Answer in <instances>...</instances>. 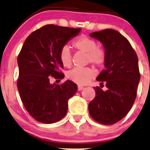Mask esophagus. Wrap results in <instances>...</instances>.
I'll list each match as a JSON object with an SVG mask.
<instances>
[{
	"label": "esophagus",
	"mask_w": 150,
	"mask_h": 150,
	"mask_svg": "<svg viewBox=\"0 0 150 150\" xmlns=\"http://www.w3.org/2000/svg\"><path fill=\"white\" fill-rule=\"evenodd\" d=\"M83 86H78V91H81V90H83Z\"/></svg>",
	"instance_id": "34e87169"
}]
</instances>
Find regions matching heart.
<instances>
[{"instance_id": "heart-1", "label": "heart", "mask_w": 150, "mask_h": 150, "mask_svg": "<svg viewBox=\"0 0 150 150\" xmlns=\"http://www.w3.org/2000/svg\"><path fill=\"white\" fill-rule=\"evenodd\" d=\"M74 48L87 54V62L96 67L103 66L107 59V54L104 48L97 47L96 40L86 35H81L72 42ZM59 59L62 64L69 67L72 64V55L69 47L64 46L59 52ZM95 72L91 68L76 67L69 71L67 76L70 81L80 85H86L94 77Z\"/></svg>"}]
</instances>
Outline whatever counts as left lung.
Returning a JSON list of instances; mask_svg holds the SVG:
<instances>
[{"label":"left lung","instance_id":"obj_1","mask_svg":"<svg viewBox=\"0 0 150 150\" xmlns=\"http://www.w3.org/2000/svg\"><path fill=\"white\" fill-rule=\"evenodd\" d=\"M90 36L103 44L107 59L105 69L96 78L100 87L93 88L96 96L88 104L89 113L96 122L112 125L123 118L135 102L140 80L138 57L129 41L117 30L106 29ZM104 83L107 91L100 88Z\"/></svg>","mask_w":150,"mask_h":150}]
</instances>
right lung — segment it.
Masks as SVG:
<instances>
[{
    "mask_svg": "<svg viewBox=\"0 0 150 150\" xmlns=\"http://www.w3.org/2000/svg\"><path fill=\"white\" fill-rule=\"evenodd\" d=\"M81 30L47 25L32 33L22 46L17 59V88L25 109L38 122L53 123L66 115L68 100L78 86L71 81L51 84L50 79L64 78L60 50Z\"/></svg>",
    "mask_w": 150,
    "mask_h": 150,
    "instance_id": "add662e5",
    "label": "right lung"
}]
</instances>
